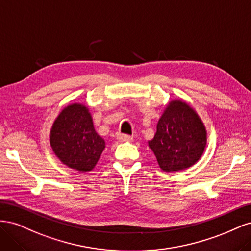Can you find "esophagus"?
Wrapping results in <instances>:
<instances>
[{"label": "esophagus", "instance_id": "esophagus-1", "mask_svg": "<svg viewBox=\"0 0 251 251\" xmlns=\"http://www.w3.org/2000/svg\"><path fill=\"white\" fill-rule=\"evenodd\" d=\"M117 138L120 141H132L133 137L131 135H127V134H118L117 135Z\"/></svg>", "mask_w": 251, "mask_h": 251}]
</instances>
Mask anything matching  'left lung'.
<instances>
[{"label": "left lung", "instance_id": "left-lung-1", "mask_svg": "<svg viewBox=\"0 0 251 251\" xmlns=\"http://www.w3.org/2000/svg\"><path fill=\"white\" fill-rule=\"evenodd\" d=\"M149 146L161 170L180 171L199 160L206 146V131L188 104L175 100L159 119L157 132Z\"/></svg>", "mask_w": 251, "mask_h": 251}]
</instances>
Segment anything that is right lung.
I'll return each instance as SVG.
<instances>
[{"label":"right lung","instance_id":"1","mask_svg":"<svg viewBox=\"0 0 251 251\" xmlns=\"http://www.w3.org/2000/svg\"><path fill=\"white\" fill-rule=\"evenodd\" d=\"M50 143L55 155L67 166L81 172L92 170L104 149V140L93 126L88 109L68 105L52 126Z\"/></svg>","mask_w":251,"mask_h":251}]
</instances>
